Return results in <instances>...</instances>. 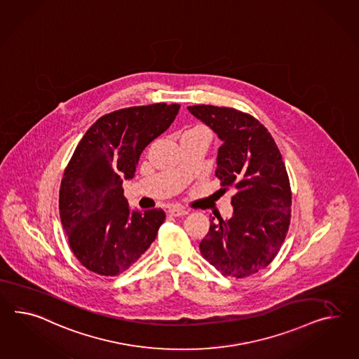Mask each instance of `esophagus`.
I'll return each instance as SVG.
<instances>
[{
	"instance_id": "obj_1",
	"label": "esophagus",
	"mask_w": 359,
	"mask_h": 359,
	"mask_svg": "<svg viewBox=\"0 0 359 359\" xmlns=\"http://www.w3.org/2000/svg\"><path fill=\"white\" fill-rule=\"evenodd\" d=\"M168 213H169V216H175V217H178V216H184V215H187L189 211L184 208V207H170L169 210H168Z\"/></svg>"
}]
</instances>
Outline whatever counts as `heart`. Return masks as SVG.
I'll return each mask as SVG.
<instances>
[{
	"mask_svg": "<svg viewBox=\"0 0 359 359\" xmlns=\"http://www.w3.org/2000/svg\"><path fill=\"white\" fill-rule=\"evenodd\" d=\"M191 130H201V131H205V133H207V130L203 129V128H194V129Z\"/></svg>",
	"mask_w": 359,
	"mask_h": 359,
	"instance_id": "obj_1",
	"label": "heart"
}]
</instances>
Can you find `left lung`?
<instances>
[{
    "mask_svg": "<svg viewBox=\"0 0 359 359\" xmlns=\"http://www.w3.org/2000/svg\"><path fill=\"white\" fill-rule=\"evenodd\" d=\"M187 109L220 139L215 175L224 190L236 189L233 215L212 217L201 252L225 276H251L273 260L289 229L292 191L283 156L250 114L213 105Z\"/></svg>",
    "mask_w": 359,
    "mask_h": 359,
    "instance_id": "left-lung-1",
    "label": "left lung"
}]
</instances>
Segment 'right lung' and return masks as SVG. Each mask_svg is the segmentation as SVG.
Instances as JSON below:
<instances>
[{"label":"right lung","mask_w":359,"mask_h":359,"mask_svg":"<svg viewBox=\"0 0 359 359\" xmlns=\"http://www.w3.org/2000/svg\"><path fill=\"white\" fill-rule=\"evenodd\" d=\"M180 105L165 102L105 114L74 151L60 189V216L75 257L102 276L133 266L165 220L160 208L131 210L122 184L135 175L139 156L165 131Z\"/></svg>","instance_id":"add662e5"}]
</instances>
